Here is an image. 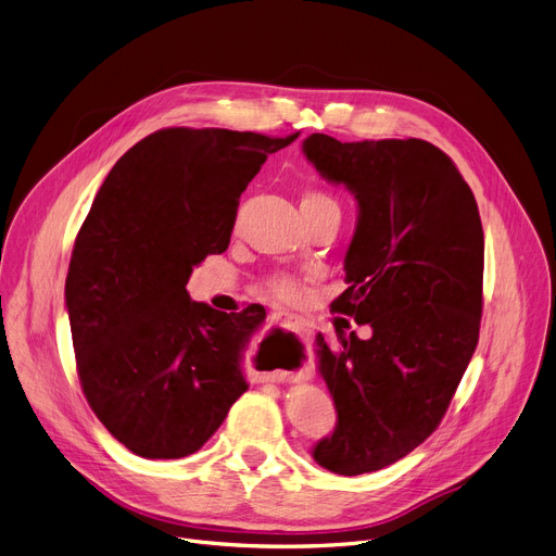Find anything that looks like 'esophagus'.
<instances>
[{
    "instance_id": "34e87169",
    "label": "esophagus",
    "mask_w": 556,
    "mask_h": 556,
    "mask_svg": "<svg viewBox=\"0 0 556 556\" xmlns=\"http://www.w3.org/2000/svg\"><path fill=\"white\" fill-rule=\"evenodd\" d=\"M274 320L280 325V328H285V330H289V332H301L299 318L291 316L289 312H276V314H274ZM271 381H276V379H271ZM278 381H280V379H278Z\"/></svg>"
}]
</instances>
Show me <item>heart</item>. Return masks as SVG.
<instances>
[{"mask_svg":"<svg viewBox=\"0 0 556 556\" xmlns=\"http://www.w3.org/2000/svg\"><path fill=\"white\" fill-rule=\"evenodd\" d=\"M301 208H328V211H337L339 213V202L332 198L330 192L325 190H307L301 200ZM265 291L271 293L276 299L282 301H293L299 296L301 285L289 278V276H271L265 280Z\"/></svg>","mask_w":556,"mask_h":556,"instance_id":"heart-1","label":"heart"}]
</instances>
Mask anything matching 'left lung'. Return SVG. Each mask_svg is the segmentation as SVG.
<instances>
[{
	"label": "left lung",
	"mask_w": 556,
	"mask_h": 556,
	"mask_svg": "<svg viewBox=\"0 0 556 556\" xmlns=\"http://www.w3.org/2000/svg\"><path fill=\"white\" fill-rule=\"evenodd\" d=\"M303 152L358 204L332 309L372 337L339 334L332 350L316 334L337 427L312 448L323 469L358 476L397 463L442 421L478 345L484 236L469 184L429 141L309 135Z\"/></svg>",
	"instance_id": "left-lung-1"
}]
</instances>
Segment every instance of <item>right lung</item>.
<instances>
[{"label": "right lung", "instance_id": "obj_1", "mask_svg": "<svg viewBox=\"0 0 556 556\" xmlns=\"http://www.w3.org/2000/svg\"><path fill=\"white\" fill-rule=\"evenodd\" d=\"M296 137L159 129L96 192L64 305L91 410L141 458L202 448L249 388L244 358L265 316L194 303L186 282L206 255L226 251L240 194L267 154Z\"/></svg>", "mask_w": 556, "mask_h": 556}]
</instances>
